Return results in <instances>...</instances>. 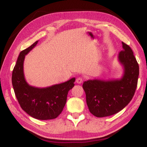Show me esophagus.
<instances>
[{
	"instance_id": "34e87169",
	"label": "esophagus",
	"mask_w": 147,
	"mask_h": 147,
	"mask_svg": "<svg viewBox=\"0 0 147 147\" xmlns=\"http://www.w3.org/2000/svg\"><path fill=\"white\" fill-rule=\"evenodd\" d=\"M83 80H84V78L81 77V76H79V77H78L77 78H76V82H77L78 84H81L82 82H83Z\"/></svg>"
}]
</instances>
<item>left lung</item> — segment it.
<instances>
[{
	"instance_id": "1",
	"label": "left lung",
	"mask_w": 147,
	"mask_h": 147,
	"mask_svg": "<svg viewBox=\"0 0 147 147\" xmlns=\"http://www.w3.org/2000/svg\"><path fill=\"white\" fill-rule=\"evenodd\" d=\"M123 51L119 61L125 73L120 80H88L82 88L86 94V104L91 114L96 117H108L119 113L132 100L137 86L139 67L132 49L122 42Z\"/></svg>"
}]
</instances>
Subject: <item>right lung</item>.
Listing matches in <instances>:
<instances>
[{"mask_svg":"<svg viewBox=\"0 0 147 147\" xmlns=\"http://www.w3.org/2000/svg\"><path fill=\"white\" fill-rule=\"evenodd\" d=\"M38 40L20 53L12 74V84L14 93L23 111L34 119H56L63 110L68 92L74 86L75 78L63 83L47 88H36L26 82L23 73L25 55L36 46Z\"/></svg>","mask_w":147,"mask_h":147,"instance_id":"right-lung-1","label":"right lung"}]
</instances>
